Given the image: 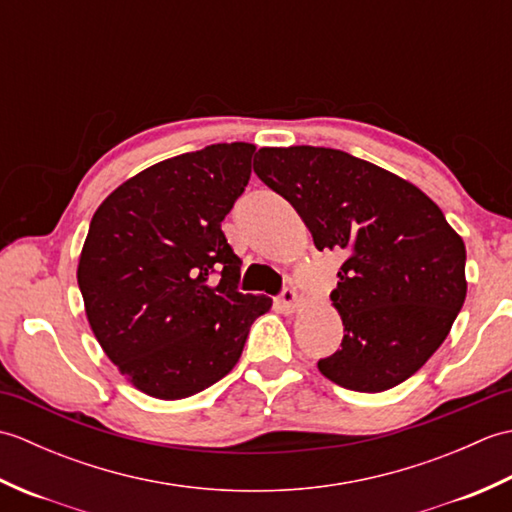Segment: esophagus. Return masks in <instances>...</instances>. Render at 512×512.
<instances>
[{
	"mask_svg": "<svg viewBox=\"0 0 512 512\" xmlns=\"http://www.w3.org/2000/svg\"><path fill=\"white\" fill-rule=\"evenodd\" d=\"M299 303H301V299H299V295L292 288H284V292H281V295H279V306H281V310H284L286 314L295 312L299 308Z\"/></svg>",
	"mask_w": 512,
	"mask_h": 512,
	"instance_id": "esophagus-1",
	"label": "esophagus"
}]
</instances>
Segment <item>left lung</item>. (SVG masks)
<instances>
[{
  "label": "left lung",
  "instance_id": "8db88e82",
  "mask_svg": "<svg viewBox=\"0 0 512 512\" xmlns=\"http://www.w3.org/2000/svg\"><path fill=\"white\" fill-rule=\"evenodd\" d=\"M253 169L295 206L319 250L345 262L330 295L341 350L319 372L378 394L429 361L466 299V248L416 184L328 147H262Z\"/></svg>",
  "mask_w": 512,
  "mask_h": 512
}]
</instances>
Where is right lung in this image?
Returning <instances> with one entry per match:
<instances>
[{
	"label": "right lung",
	"instance_id": "right-lung-1",
	"mask_svg": "<svg viewBox=\"0 0 512 512\" xmlns=\"http://www.w3.org/2000/svg\"><path fill=\"white\" fill-rule=\"evenodd\" d=\"M253 154L250 143H217L156 162L92 217L76 268L85 317L118 372L151 398H189L224 378L273 308L237 292L242 259L222 233Z\"/></svg>",
	"mask_w": 512,
	"mask_h": 512
}]
</instances>
